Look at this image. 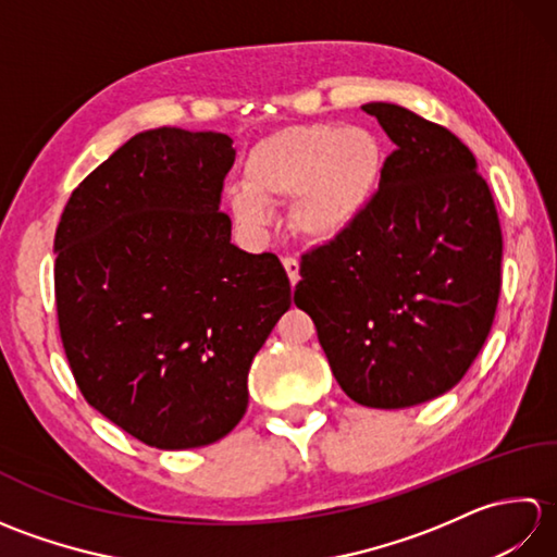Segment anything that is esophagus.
<instances>
[{"label": "esophagus", "mask_w": 557, "mask_h": 557, "mask_svg": "<svg viewBox=\"0 0 557 557\" xmlns=\"http://www.w3.org/2000/svg\"><path fill=\"white\" fill-rule=\"evenodd\" d=\"M282 265H285L292 285H297V282H299V260L287 256V258H282Z\"/></svg>", "instance_id": "esophagus-1"}]
</instances>
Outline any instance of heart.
<instances>
[{
  "label": "heart",
  "mask_w": 557,
  "mask_h": 557,
  "mask_svg": "<svg viewBox=\"0 0 557 557\" xmlns=\"http://www.w3.org/2000/svg\"><path fill=\"white\" fill-rule=\"evenodd\" d=\"M383 148L363 126L301 124L263 138L248 152L244 188L227 194L234 220L263 230L265 206L287 203L304 239L335 242L357 224L381 186Z\"/></svg>",
  "instance_id": "obj_1"
}]
</instances>
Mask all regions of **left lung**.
<instances>
[{
	"mask_svg": "<svg viewBox=\"0 0 557 557\" xmlns=\"http://www.w3.org/2000/svg\"><path fill=\"white\" fill-rule=\"evenodd\" d=\"M395 144L363 218L301 256L294 304L335 381L363 407L405 409L453 389L486 342L503 234L461 140L393 102L361 108Z\"/></svg>",
	"mask_w": 557,
	"mask_h": 557,
	"instance_id": "8db88e82",
	"label": "left lung"
}]
</instances>
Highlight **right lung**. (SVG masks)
<instances>
[{"instance_id":"right-lung-1","label":"right lung","mask_w":557,"mask_h":557,"mask_svg":"<svg viewBox=\"0 0 557 557\" xmlns=\"http://www.w3.org/2000/svg\"><path fill=\"white\" fill-rule=\"evenodd\" d=\"M227 134H136L83 180L54 234L59 335L90 407L140 443L203 447L248 405V369L292 287L230 242Z\"/></svg>"}]
</instances>
